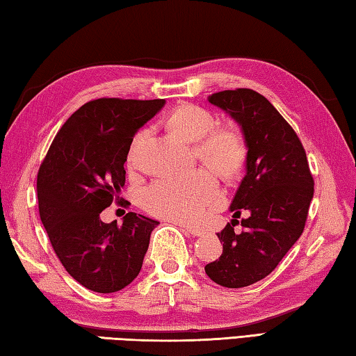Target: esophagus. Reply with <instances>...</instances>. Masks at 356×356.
I'll use <instances>...</instances> for the list:
<instances>
[{"label": "esophagus", "instance_id": "obj_1", "mask_svg": "<svg viewBox=\"0 0 356 356\" xmlns=\"http://www.w3.org/2000/svg\"><path fill=\"white\" fill-rule=\"evenodd\" d=\"M173 225L181 226V227H183L184 231H187V232L192 234V236H195V237H201V236H203V234H204V231H203V229H200V227H193V226H191V225L181 223V221H173Z\"/></svg>", "mask_w": 356, "mask_h": 356}]
</instances>
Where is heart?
<instances>
[{
  "label": "heart",
  "mask_w": 356,
  "mask_h": 356,
  "mask_svg": "<svg viewBox=\"0 0 356 356\" xmlns=\"http://www.w3.org/2000/svg\"><path fill=\"white\" fill-rule=\"evenodd\" d=\"M216 124V116L209 110L192 104L179 105L167 116V127L193 143L197 159L223 179H232L245 164L248 153L245 138L231 127L213 129ZM143 135L140 131L133 139L127 158L129 165L136 163V149ZM212 170L201 167L183 175L158 178L145 187L140 203L152 216L181 223H198L220 203L217 179Z\"/></svg>",
  "instance_id": "b5f03b06"
}]
</instances>
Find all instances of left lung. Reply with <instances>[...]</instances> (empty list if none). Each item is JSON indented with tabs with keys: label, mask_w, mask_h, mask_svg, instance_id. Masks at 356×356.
I'll use <instances>...</instances> for the list:
<instances>
[{
	"label": "left lung",
	"mask_w": 356,
	"mask_h": 356,
	"mask_svg": "<svg viewBox=\"0 0 356 356\" xmlns=\"http://www.w3.org/2000/svg\"><path fill=\"white\" fill-rule=\"evenodd\" d=\"M237 120L248 147L246 175L231 203L232 220L217 236L223 254L204 266L213 282L241 288L266 277L304 232L313 198V175L296 131L270 100L250 88L207 97Z\"/></svg>",
	"instance_id": "obj_1"
}]
</instances>
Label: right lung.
Masks as SVG:
<instances>
[{
	"label": "right lung",
	"mask_w": 356,
	"mask_h": 356,
	"mask_svg": "<svg viewBox=\"0 0 356 356\" xmlns=\"http://www.w3.org/2000/svg\"><path fill=\"white\" fill-rule=\"evenodd\" d=\"M164 99L102 97L72 113L40 164V218L65 270L96 293L122 290L140 271L156 220L129 212L104 223L100 212L120 202L124 163L133 136Z\"/></svg>",
	"instance_id": "1"
}]
</instances>
